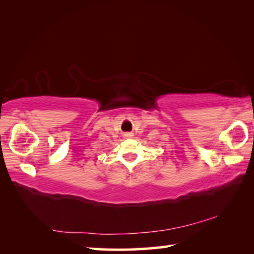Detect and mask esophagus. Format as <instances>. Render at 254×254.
Masks as SVG:
<instances>
[{"label":"esophagus","instance_id":"1","mask_svg":"<svg viewBox=\"0 0 254 254\" xmlns=\"http://www.w3.org/2000/svg\"><path fill=\"white\" fill-rule=\"evenodd\" d=\"M133 134L131 132H127V133H126V134H124V136H132Z\"/></svg>","mask_w":254,"mask_h":254}]
</instances>
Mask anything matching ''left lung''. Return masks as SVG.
Wrapping results in <instances>:
<instances>
[{
  "label": "left lung",
  "mask_w": 254,
  "mask_h": 254,
  "mask_svg": "<svg viewBox=\"0 0 254 254\" xmlns=\"http://www.w3.org/2000/svg\"><path fill=\"white\" fill-rule=\"evenodd\" d=\"M253 141H254V135H253Z\"/></svg>",
  "instance_id": "8db88e82"
}]
</instances>
